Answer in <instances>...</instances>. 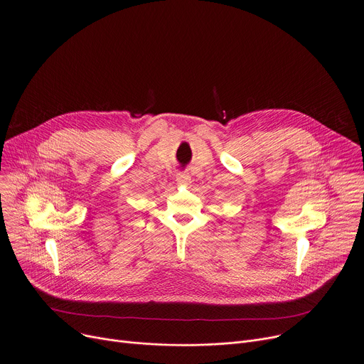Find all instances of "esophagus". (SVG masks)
Returning <instances> with one entry per match:
<instances>
[{
    "label": "esophagus",
    "instance_id": "obj_1",
    "mask_svg": "<svg viewBox=\"0 0 364 364\" xmlns=\"http://www.w3.org/2000/svg\"><path fill=\"white\" fill-rule=\"evenodd\" d=\"M177 183L183 184V186H188L191 183V178L187 173H178L177 174Z\"/></svg>",
    "mask_w": 364,
    "mask_h": 364
}]
</instances>
